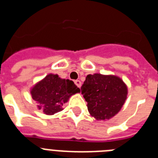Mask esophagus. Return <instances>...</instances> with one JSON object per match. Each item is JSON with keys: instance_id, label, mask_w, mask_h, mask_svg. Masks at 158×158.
<instances>
[{"instance_id": "esophagus-1", "label": "esophagus", "mask_w": 158, "mask_h": 158, "mask_svg": "<svg viewBox=\"0 0 158 158\" xmlns=\"http://www.w3.org/2000/svg\"><path fill=\"white\" fill-rule=\"evenodd\" d=\"M74 83H75V85H76L77 86L78 88H81V82L79 80H76L74 81Z\"/></svg>"}]
</instances>
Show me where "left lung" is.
<instances>
[{
    "label": "left lung",
    "mask_w": 158,
    "mask_h": 158,
    "mask_svg": "<svg viewBox=\"0 0 158 158\" xmlns=\"http://www.w3.org/2000/svg\"><path fill=\"white\" fill-rule=\"evenodd\" d=\"M89 112L97 120H105L120 111L127 95V87L118 77L100 73L87 75L81 88Z\"/></svg>",
    "instance_id": "left-lung-1"
}]
</instances>
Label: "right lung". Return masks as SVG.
I'll return each mask as SVG.
<instances>
[{"label":"right lung","instance_id":"right-lung-1","mask_svg":"<svg viewBox=\"0 0 158 158\" xmlns=\"http://www.w3.org/2000/svg\"><path fill=\"white\" fill-rule=\"evenodd\" d=\"M77 93H80V89L73 81L62 79L52 73L38 82L31 90L32 99L39 104L38 108L43 109L47 115L62 111L63 104Z\"/></svg>","mask_w":158,"mask_h":158}]
</instances>
